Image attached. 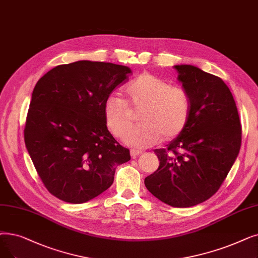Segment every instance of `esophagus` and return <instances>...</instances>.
I'll return each mask as SVG.
<instances>
[{
    "label": "esophagus",
    "instance_id": "34e87169",
    "mask_svg": "<svg viewBox=\"0 0 258 258\" xmlns=\"http://www.w3.org/2000/svg\"><path fill=\"white\" fill-rule=\"evenodd\" d=\"M143 152L142 151H139V150H135V149H132L131 150V156L133 157V158H136L137 156L141 155Z\"/></svg>",
    "mask_w": 258,
    "mask_h": 258
}]
</instances>
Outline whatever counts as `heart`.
<instances>
[{"mask_svg": "<svg viewBox=\"0 0 258 258\" xmlns=\"http://www.w3.org/2000/svg\"><path fill=\"white\" fill-rule=\"evenodd\" d=\"M125 99L118 95L107 96L103 104L104 120L117 138L124 135V142L137 149L149 148L163 140L178 137L186 128L192 116V98L185 88L172 86L160 78L144 73L124 88ZM133 108L143 109L142 125L130 131ZM127 134H125V133Z\"/></svg>", "mask_w": 258, "mask_h": 258, "instance_id": "obj_1", "label": "heart"}]
</instances>
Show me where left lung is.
<instances>
[{
	"mask_svg": "<svg viewBox=\"0 0 258 258\" xmlns=\"http://www.w3.org/2000/svg\"><path fill=\"white\" fill-rule=\"evenodd\" d=\"M178 80L192 98L186 128L155 154L158 170L144 179L162 203L189 208L214 195L241 145V124L232 93L219 77L192 65H176Z\"/></svg>",
	"mask_w": 258,
	"mask_h": 258,
	"instance_id": "left-lung-1",
	"label": "left lung"
}]
</instances>
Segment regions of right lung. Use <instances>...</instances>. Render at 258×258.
Here are the masks:
<instances>
[{
  "label": "right lung",
  "instance_id": "1",
  "mask_svg": "<svg viewBox=\"0 0 258 258\" xmlns=\"http://www.w3.org/2000/svg\"><path fill=\"white\" fill-rule=\"evenodd\" d=\"M126 66L78 61L55 66L33 88L24 140L48 192L82 204L107 189L116 167L131 159L108 132L105 99L128 80Z\"/></svg>",
  "mask_w": 258,
  "mask_h": 258
}]
</instances>
